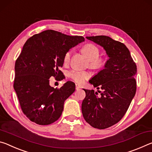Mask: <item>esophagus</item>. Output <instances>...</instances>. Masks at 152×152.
Here are the masks:
<instances>
[{
    "instance_id": "obj_1",
    "label": "esophagus",
    "mask_w": 152,
    "mask_h": 152,
    "mask_svg": "<svg viewBox=\"0 0 152 152\" xmlns=\"http://www.w3.org/2000/svg\"><path fill=\"white\" fill-rule=\"evenodd\" d=\"M75 88H76V89L77 90H78V89H79L81 88V86L79 85V84H76L75 85Z\"/></svg>"
}]
</instances>
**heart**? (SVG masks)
Here are the masks:
<instances>
[{
  "mask_svg": "<svg viewBox=\"0 0 152 152\" xmlns=\"http://www.w3.org/2000/svg\"><path fill=\"white\" fill-rule=\"evenodd\" d=\"M81 53L87 56L89 61V66L94 69H102L106 64L105 59L99 57V50L96 46L92 44H87L81 48ZM71 52L68 51L64 54L63 58L64 64L66 65L71 60ZM69 77L77 83H82L86 79L90 77V73L88 71H71L69 72Z\"/></svg>",
  "mask_w": 152,
  "mask_h": 152,
  "instance_id": "obj_1",
  "label": "heart"
}]
</instances>
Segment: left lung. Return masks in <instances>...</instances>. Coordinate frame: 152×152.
<instances>
[{"instance_id": "1", "label": "left lung", "mask_w": 152, "mask_h": 152, "mask_svg": "<svg viewBox=\"0 0 152 152\" xmlns=\"http://www.w3.org/2000/svg\"><path fill=\"white\" fill-rule=\"evenodd\" d=\"M86 38L103 47L109 57L102 70L89 81L103 91L98 96L93 89H83L86 98L81 105L87 123L94 128L104 129L117 123L127 111L136 92L137 66L129 49L121 42L106 36Z\"/></svg>"}]
</instances>
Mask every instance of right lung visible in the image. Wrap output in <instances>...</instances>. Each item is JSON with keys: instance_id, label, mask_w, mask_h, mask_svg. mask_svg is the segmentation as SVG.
<instances>
[{"instance_id": "add662e5", "label": "right lung", "mask_w": 152, "mask_h": 152, "mask_svg": "<svg viewBox=\"0 0 152 152\" xmlns=\"http://www.w3.org/2000/svg\"><path fill=\"white\" fill-rule=\"evenodd\" d=\"M84 40L82 36L49 29L34 35L25 43L15 62L13 87L22 111L31 121L47 125L61 116L64 101L75 90V84L67 81L54 89L49 79H63L59 69L64 54Z\"/></svg>"}]
</instances>
